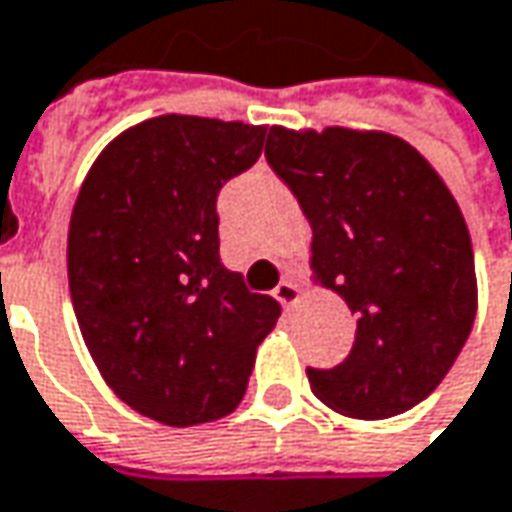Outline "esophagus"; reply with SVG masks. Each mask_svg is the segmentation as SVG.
<instances>
[{
    "label": "esophagus",
    "instance_id": "esophagus-1",
    "mask_svg": "<svg viewBox=\"0 0 512 512\" xmlns=\"http://www.w3.org/2000/svg\"><path fill=\"white\" fill-rule=\"evenodd\" d=\"M273 296H276V302H279L282 307H293L296 302H299L302 290H299V285H296V282L285 279V282H279V287L273 290Z\"/></svg>",
    "mask_w": 512,
    "mask_h": 512
}]
</instances>
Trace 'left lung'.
I'll list each match as a JSON object with an SVG mask.
<instances>
[{
  "label": "left lung",
  "mask_w": 512,
  "mask_h": 512,
  "mask_svg": "<svg viewBox=\"0 0 512 512\" xmlns=\"http://www.w3.org/2000/svg\"><path fill=\"white\" fill-rule=\"evenodd\" d=\"M267 165L313 227V279L356 313V342L330 370L307 367L319 402L390 419L427 399L476 319L464 216L413 145L382 130L270 128Z\"/></svg>",
  "instance_id": "1"
}]
</instances>
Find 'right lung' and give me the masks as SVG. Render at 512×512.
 <instances>
[{
    "label": "right lung",
    "mask_w": 512,
    "mask_h": 512,
    "mask_svg": "<svg viewBox=\"0 0 512 512\" xmlns=\"http://www.w3.org/2000/svg\"><path fill=\"white\" fill-rule=\"evenodd\" d=\"M267 128L156 116L116 136L68 230L73 313L108 387L170 424L236 410L282 307L219 259L216 199L262 156Z\"/></svg>",
    "instance_id": "obj_1"
}]
</instances>
